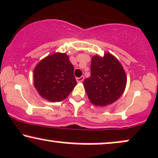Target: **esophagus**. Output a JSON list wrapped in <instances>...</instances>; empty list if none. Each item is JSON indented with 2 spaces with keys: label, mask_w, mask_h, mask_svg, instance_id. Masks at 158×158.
<instances>
[{
  "label": "esophagus",
  "mask_w": 158,
  "mask_h": 158,
  "mask_svg": "<svg viewBox=\"0 0 158 158\" xmlns=\"http://www.w3.org/2000/svg\"><path fill=\"white\" fill-rule=\"evenodd\" d=\"M83 80H84V76H81V77L79 78H76V81H77L78 82H82Z\"/></svg>",
  "instance_id": "esophagus-1"
}]
</instances>
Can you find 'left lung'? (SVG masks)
I'll use <instances>...</instances> for the list:
<instances>
[{"label": "left lung", "instance_id": "8db88e82", "mask_svg": "<svg viewBox=\"0 0 158 158\" xmlns=\"http://www.w3.org/2000/svg\"><path fill=\"white\" fill-rule=\"evenodd\" d=\"M127 84L125 71L112 54L94 55L91 59V76L85 79L84 87L90 102L105 106L115 102L124 93Z\"/></svg>", "mask_w": 158, "mask_h": 158}]
</instances>
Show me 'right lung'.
<instances>
[{"label": "right lung", "instance_id": "add662e5", "mask_svg": "<svg viewBox=\"0 0 158 158\" xmlns=\"http://www.w3.org/2000/svg\"><path fill=\"white\" fill-rule=\"evenodd\" d=\"M76 84L73 66L65 53L48 55L34 70V87L43 98L50 102L64 100Z\"/></svg>", "mask_w": 158, "mask_h": 158}]
</instances>
